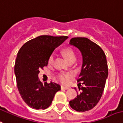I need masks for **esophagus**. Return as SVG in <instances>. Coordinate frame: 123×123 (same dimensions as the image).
<instances>
[{
    "label": "esophagus",
    "mask_w": 123,
    "mask_h": 123,
    "mask_svg": "<svg viewBox=\"0 0 123 123\" xmlns=\"http://www.w3.org/2000/svg\"><path fill=\"white\" fill-rule=\"evenodd\" d=\"M69 88L68 86H65L61 85V89H64V90H68Z\"/></svg>",
    "instance_id": "obj_1"
}]
</instances>
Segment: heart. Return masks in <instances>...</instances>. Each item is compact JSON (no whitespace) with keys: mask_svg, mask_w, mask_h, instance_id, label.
Instances as JSON below:
<instances>
[{"mask_svg":"<svg viewBox=\"0 0 123 123\" xmlns=\"http://www.w3.org/2000/svg\"><path fill=\"white\" fill-rule=\"evenodd\" d=\"M62 54H63L64 56L65 57V58L66 59V60L68 62L70 61H73V60L76 59L75 54L74 53L73 50L71 49V48H65L62 50ZM55 58V54L52 53L49 57V64H51L53 63L54 60ZM73 77V74L71 73H61L58 74L57 76V78L62 83H66L68 81L69 79Z\"/></svg>","mask_w":123,"mask_h":123,"instance_id":"heart-1","label":"heart"}]
</instances>
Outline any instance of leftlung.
I'll return each instance as SVG.
<instances>
[{"label": "left lung", "mask_w": 123, "mask_h": 123, "mask_svg": "<svg viewBox=\"0 0 123 123\" xmlns=\"http://www.w3.org/2000/svg\"><path fill=\"white\" fill-rule=\"evenodd\" d=\"M69 45L78 49L82 55V66L77 81L78 85H85L78 86L80 93L69 101V105L78 112L87 111L97 104L103 93L108 76L106 56L99 46L87 38H73Z\"/></svg>", "instance_id": "1"}]
</instances>
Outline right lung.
Returning a JSON list of instances; mask_svg holds the SVG:
<instances>
[{
	"label": "right lung",
	"instance_id": "right-lung-1",
	"mask_svg": "<svg viewBox=\"0 0 123 123\" xmlns=\"http://www.w3.org/2000/svg\"><path fill=\"white\" fill-rule=\"evenodd\" d=\"M68 38L39 36L26 42L18 51L14 66L17 86L23 100L31 108L49 107L61 90L59 85L52 81L43 85L38 79L39 70L47 66L50 55Z\"/></svg>",
	"mask_w": 123,
	"mask_h": 123
}]
</instances>
